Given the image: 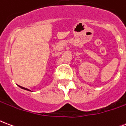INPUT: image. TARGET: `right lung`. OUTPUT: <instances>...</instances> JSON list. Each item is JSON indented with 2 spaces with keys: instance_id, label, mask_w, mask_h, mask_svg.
I'll return each mask as SVG.
<instances>
[{
  "instance_id": "obj_1",
  "label": "right lung",
  "mask_w": 126,
  "mask_h": 126,
  "mask_svg": "<svg viewBox=\"0 0 126 126\" xmlns=\"http://www.w3.org/2000/svg\"><path fill=\"white\" fill-rule=\"evenodd\" d=\"M18 86H19V85H18ZM20 86V88H22V89H25V90H27V91H30V90H29V89H26V88H24V87H22V86Z\"/></svg>"
}]
</instances>
